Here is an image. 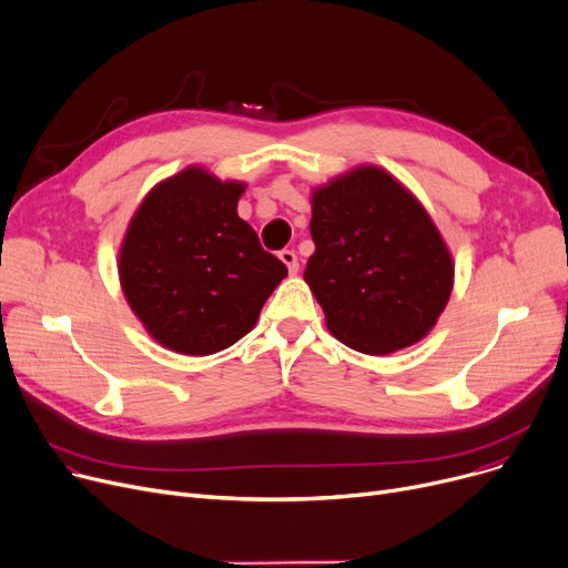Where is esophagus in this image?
<instances>
[{"label":"esophagus","instance_id":"obj_1","mask_svg":"<svg viewBox=\"0 0 568 568\" xmlns=\"http://www.w3.org/2000/svg\"><path fill=\"white\" fill-rule=\"evenodd\" d=\"M278 257L283 260V264L287 266V272H290L292 276H294L296 272H300V260H296V253H294V251H287V248H285V251L278 253Z\"/></svg>","mask_w":568,"mask_h":568}]
</instances>
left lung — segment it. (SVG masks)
<instances>
[{"label":"left lung","mask_w":568,"mask_h":568,"mask_svg":"<svg viewBox=\"0 0 568 568\" xmlns=\"http://www.w3.org/2000/svg\"><path fill=\"white\" fill-rule=\"evenodd\" d=\"M315 253L304 278L326 329L364 354L419 343L454 287L439 230L396 176L359 165L311 195Z\"/></svg>","instance_id":"1"}]
</instances>
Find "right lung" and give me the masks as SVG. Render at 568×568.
Returning <instances> with one entry per match:
<instances>
[{
  "mask_svg": "<svg viewBox=\"0 0 568 568\" xmlns=\"http://www.w3.org/2000/svg\"><path fill=\"white\" fill-rule=\"evenodd\" d=\"M242 182L191 165L146 193L119 251L126 302L163 347L206 356L244 338L287 266L239 219Z\"/></svg>",
  "mask_w": 568,
  "mask_h": 568,
  "instance_id": "1",
  "label": "right lung"
}]
</instances>
